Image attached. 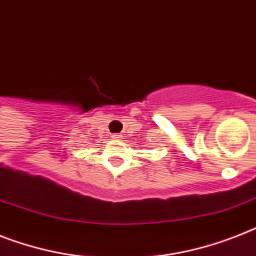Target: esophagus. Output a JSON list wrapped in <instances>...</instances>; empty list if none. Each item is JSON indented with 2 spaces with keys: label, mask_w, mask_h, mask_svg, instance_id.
I'll return each mask as SVG.
<instances>
[{
  "label": "esophagus",
  "mask_w": 256,
  "mask_h": 256,
  "mask_svg": "<svg viewBox=\"0 0 256 256\" xmlns=\"http://www.w3.org/2000/svg\"><path fill=\"white\" fill-rule=\"evenodd\" d=\"M112 136H113L114 139H121L122 135L121 134H113V135H112Z\"/></svg>",
  "instance_id": "esophagus-1"
}]
</instances>
